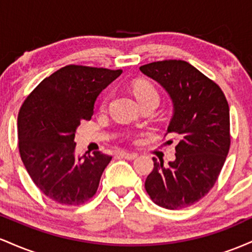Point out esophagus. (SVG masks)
Wrapping results in <instances>:
<instances>
[{
  "instance_id": "obj_1",
  "label": "esophagus",
  "mask_w": 252,
  "mask_h": 252,
  "mask_svg": "<svg viewBox=\"0 0 252 252\" xmlns=\"http://www.w3.org/2000/svg\"><path fill=\"white\" fill-rule=\"evenodd\" d=\"M117 155L121 156V158H126V160H134V158H137V154H135V153L120 152Z\"/></svg>"
}]
</instances>
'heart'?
<instances>
[{
	"label": "heart",
	"instance_id": "heart-1",
	"mask_svg": "<svg viewBox=\"0 0 252 252\" xmlns=\"http://www.w3.org/2000/svg\"><path fill=\"white\" fill-rule=\"evenodd\" d=\"M132 91H134L135 97L137 98L138 102L143 103L148 99H158V94L156 91L152 83L147 82V80H140V82H136L132 86Z\"/></svg>",
	"mask_w": 252,
	"mask_h": 252
}]
</instances>
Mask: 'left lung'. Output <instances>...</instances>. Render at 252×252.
Returning <instances> with one entry per match:
<instances>
[{
    "instance_id": "1",
    "label": "left lung",
    "mask_w": 252,
    "mask_h": 252,
    "mask_svg": "<svg viewBox=\"0 0 252 252\" xmlns=\"http://www.w3.org/2000/svg\"><path fill=\"white\" fill-rule=\"evenodd\" d=\"M140 70L169 94L173 116L167 134L178 141L175 160L168 166L153 158L154 168L144 187L158 206L185 209L210 192L226 160L230 149L227 100L215 82L184 60L147 63ZM173 138L166 143H172Z\"/></svg>"
}]
</instances>
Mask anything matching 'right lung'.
<instances>
[{"instance_id": "right-lung-1", "label": "right lung", "mask_w": 252, "mask_h": 252, "mask_svg": "<svg viewBox=\"0 0 252 252\" xmlns=\"http://www.w3.org/2000/svg\"><path fill=\"white\" fill-rule=\"evenodd\" d=\"M122 70L68 65L45 78L20 109L19 150L28 174L46 196L80 205L96 194L111 156H77L74 134L94 115L100 92Z\"/></svg>"}]
</instances>
